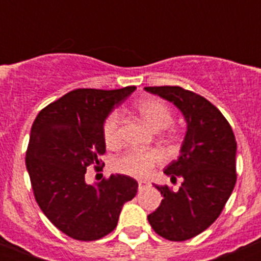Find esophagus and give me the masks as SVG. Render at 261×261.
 <instances>
[{"mask_svg": "<svg viewBox=\"0 0 261 261\" xmlns=\"http://www.w3.org/2000/svg\"><path fill=\"white\" fill-rule=\"evenodd\" d=\"M147 186H149V183H147V181L140 180L138 181V191H144Z\"/></svg>", "mask_w": 261, "mask_h": 261, "instance_id": "34e87169", "label": "esophagus"}]
</instances>
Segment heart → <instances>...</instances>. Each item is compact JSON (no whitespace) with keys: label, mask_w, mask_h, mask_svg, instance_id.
I'll list each match as a JSON object with an SVG mask.
<instances>
[{"label":"heart","mask_w":261,"mask_h":261,"mask_svg":"<svg viewBox=\"0 0 261 261\" xmlns=\"http://www.w3.org/2000/svg\"><path fill=\"white\" fill-rule=\"evenodd\" d=\"M138 114L151 129L159 132L167 129L172 124V114L170 108L159 99L145 98L136 105ZM103 138L110 149H115L121 142L120 136V114L112 111L103 124ZM161 161V154L156 150H129L114 162V170L119 174L144 179L153 171L154 166Z\"/></svg>","instance_id":"1"}]
</instances>
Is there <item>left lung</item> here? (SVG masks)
Segmentation results:
<instances>
[{"mask_svg": "<svg viewBox=\"0 0 261 261\" xmlns=\"http://www.w3.org/2000/svg\"><path fill=\"white\" fill-rule=\"evenodd\" d=\"M145 90L171 102L186 120L180 154L163 171L171 180L181 176L183 183L176 192L155 186L163 200L147 216L156 234L183 242L208 229L229 200L237 181V141L225 116L204 96L179 86Z\"/></svg>", "mask_w": 261, "mask_h": 261, "instance_id": "8db88e82", "label": "left lung"}]
</instances>
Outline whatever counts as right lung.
Here are the masks:
<instances>
[{
  "instance_id": "add662e5",
  "label": "right lung",
  "mask_w": 261,
  "mask_h": 261,
  "mask_svg": "<svg viewBox=\"0 0 261 261\" xmlns=\"http://www.w3.org/2000/svg\"><path fill=\"white\" fill-rule=\"evenodd\" d=\"M135 90H73L43 108L32 124L26 167L35 200L70 238L96 241L110 234L123 205L137 193V181L123 174L85 180L87 167L100 166L106 153V117Z\"/></svg>"
}]
</instances>
